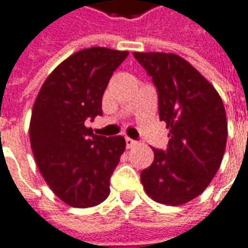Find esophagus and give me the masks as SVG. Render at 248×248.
<instances>
[{"instance_id": "34e87169", "label": "esophagus", "mask_w": 248, "mask_h": 248, "mask_svg": "<svg viewBox=\"0 0 248 248\" xmlns=\"http://www.w3.org/2000/svg\"><path fill=\"white\" fill-rule=\"evenodd\" d=\"M125 144H127L128 148H132L138 144V141L134 140V139H131V138H125Z\"/></svg>"}]
</instances>
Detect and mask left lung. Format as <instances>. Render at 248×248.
Instances as JSON below:
<instances>
[{
    "mask_svg": "<svg viewBox=\"0 0 248 248\" xmlns=\"http://www.w3.org/2000/svg\"><path fill=\"white\" fill-rule=\"evenodd\" d=\"M158 93L159 119L166 123V151L153 148L154 162L140 173L155 201L181 205L196 199L217 173L227 143L223 101L212 85L181 56L134 52Z\"/></svg>",
    "mask_w": 248,
    "mask_h": 248,
    "instance_id": "obj_1",
    "label": "left lung"
}]
</instances>
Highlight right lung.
Returning a JSON list of instances; mask_svg holds the SVG:
<instances>
[{"label": "right lung", "instance_id": "right-lung-1", "mask_svg": "<svg viewBox=\"0 0 248 248\" xmlns=\"http://www.w3.org/2000/svg\"><path fill=\"white\" fill-rule=\"evenodd\" d=\"M127 56L105 47L78 51L48 75L36 97L32 153L47 185L70 206L98 205L109 196L125 140L94 135L85 121L102 114L104 92Z\"/></svg>", "mask_w": 248, "mask_h": 248}]
</instances>
